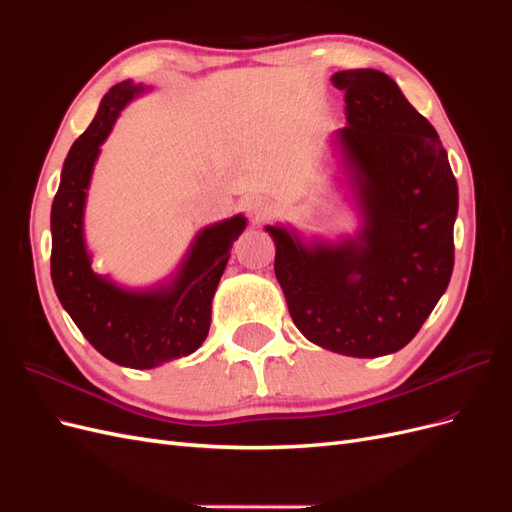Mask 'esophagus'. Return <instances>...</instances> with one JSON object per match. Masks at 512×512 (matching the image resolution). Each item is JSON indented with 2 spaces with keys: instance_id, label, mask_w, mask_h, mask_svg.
Here are the masks:
<instances>
[{
  "instance_id": "esophagus-1",
  "label": "esophagus",
  "mask_w": 512,
  "mask_h": 512,
  "mask_svg": "<svg viewBox=\"0 0 512 512\" xmlns=\"http://www.w3.org/2000/svg\"><path fill=\"white\" fill-rule=\"evenodd\" d=\"M271 211H273V200L269 196L256 194L250 198V213L254 220H265Z\"/></svg>"
}]
</instances>
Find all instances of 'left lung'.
Listing matches in <instances>:
<instances>
[{
    "mask_svg": "<svg viewBox=\"0 0 512 512\" xmlns=\"http://www.w3.org/2000/svg\"><path fill=\"white\" fill-rule=\"evenodd\" d=\"M348 126L327 145L359 213L354 235L305 237L265 226L275 277L297 329L337 354L374 359L404 348L451 282L457 181L431 123L380 70L331 76Z\"/></svg>",
    "mask_w": 512,
    "mask_h": 512,
    "instance_id": "left-lung-1",
    "label": "left lung"
}]
</instances>
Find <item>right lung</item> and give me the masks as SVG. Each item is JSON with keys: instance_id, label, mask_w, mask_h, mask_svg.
<instances>
[{"instance_id": "add662e5", "label": "right lung", "mask_w": 512, "mask_h": 512, "mask_svg": "<svg viewBox=\"0 0 512 512\" xmlns=\"http://www.w3.org/2000/svg\"><path fill=\"white\" fill-rule=\"evenodd\" d=\"M145 91L149 87L132 81L108 89L94 121L68 151L51 207V277L57 299L91 346L130 369H153L203 346L230 247L247 226L245 215L237 213L200 228L175 271L145 288L117 284L111 275L91 269L94 256L85 239L91 175L121 111Z\"/></svg>"}]
</instances>
